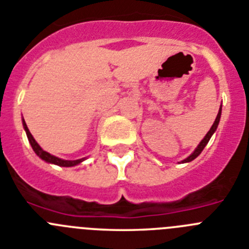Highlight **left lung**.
Masks as SVG:
<instances>
[{
	"label": "left lung",
	"instance_id": "8db88e82",
	"mask_svg": "<svg viewBox=\"0 0 249 249\" xmlns=\"http://www.w3.org/2000/svg\"><path fill=\"white\" fill-rule=\"evenodd\" d=\"M221 113H222V107H221V108H219L218 114H217V117H215V120H214V123H213V124H212V127H211V129H210V131H208V133H207V135L204 136L203 140L201 141V143H199L198 146H197V148H196L195 151H193L192 155H191L190 157H187L186 160H182L183 163H187V162H191V160H193L196 157H198V156L201 155V152L203 151V148H204V147H206V144L208 143V141L211 140V137H212V135L215 132V129H217V127H218L219 120H221Z\"/></svg>",
	"mask_w": 249,
	"mask_h": 249
}]
</instances>
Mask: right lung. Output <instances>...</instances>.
I'll use <instances>...</instances> for the list:
<instances>
[{"mask_svg": "<svg viewBox=\"0 0 249 249\" xmlns=\"http://www.w3.org/2000/svg\"><path fill=\"white\" fill-rule=\"evenodd\" d=\"M22 123H23V128H25L26 131V135H27V138L28 141H30L31 146H32V148H34L35 153H36L37 156H38L41 160H46V162H48V163H53V164H57V166H61V167H72V166H76V164H80L82 160H85V158H81V160H61V158L58 157H54V156H52L51 153H48V152L43 151L41 147H39V144L37 143L36 140H35L34 137H32V135H31V132L28 131L27 128V124H26L25 120H22Z\"/></svg>", "mask_w": 249, "mask_h": 249, "instance_id": "add662e5", "label": "right lung"}]
</instances>
